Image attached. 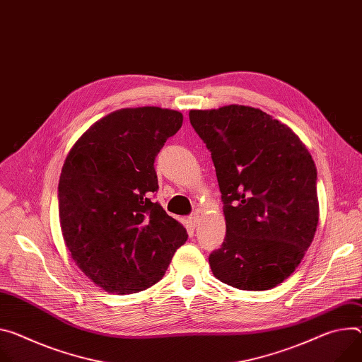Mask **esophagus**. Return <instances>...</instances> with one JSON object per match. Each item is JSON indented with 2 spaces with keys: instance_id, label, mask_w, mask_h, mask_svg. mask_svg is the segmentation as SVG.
<instances>
[{
  "instance_id": "34e87169",
  "label": "esophagus",
  "mask_w": 362,
  "mask_h": 362,
  "mask_svg": "<svg viewBox=\"0 0 362 362\" xmlns=\"http://www.w3.org/2000/svg\"><path fill=\"white\" fill-rule=\"evenodd\" d=\"M198 221H199V215H198V214H192V215L187 218V223H189L190 228H194L196 223H198Z\"/></svg>"
}]
</instances>
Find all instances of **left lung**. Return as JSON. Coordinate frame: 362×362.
Instances as JSON below:
<instances>
[{
    "mask_svg": "<svg viewBox=\"0 0 362 362\" xmlns=\"http://www.w3.org/2000/svg\"><path fill=\"white\" fill-rule=\"evenodd\" d=\"M211 151L226 235L209 255L214 276L240 290H269L300 264L317 222L316 166L291 128L258 108L192 110Z\"/></svg>",
    "mask_w": 362,
    "mask_h": 362,
    "instance_id": "obj_1",
    "label": "left lung"
}]
</instances>
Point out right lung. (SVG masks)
I'll return each instance as SVG.
<instances>
[{
	"mask_svg": "<svg viewBox=\"0 0 362 362\" xmlns=\"http://www.w3.org/2000/svg\"><path fill=\"white\" fill-rule=\"evenodd\" d=\"M182 122L173 110H118L90 125L64 160L62 235L82 273L108 293L156 284L187 240L185 226L148 198L158 189L156 156Z\"/></svg>",
	"mask_w": 362,
	"mask_h": 362,
	"instance_id": "1",
	"label": "right lung"
}]
</instances>
